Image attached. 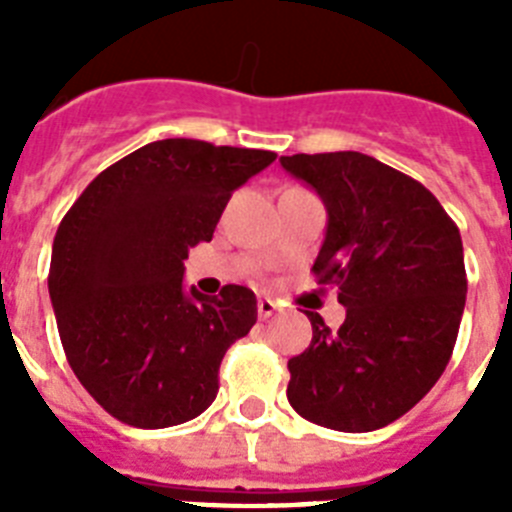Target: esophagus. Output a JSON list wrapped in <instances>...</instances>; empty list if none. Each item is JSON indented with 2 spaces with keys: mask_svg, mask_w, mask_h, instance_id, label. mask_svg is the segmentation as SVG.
<instances>
[{
  "mask_svg": "<svg viewBox=\"0 0 512 512\" xmlns=\"http://www.w3.org/2000/svg\"><path fill=\"white\" fill-rule=\"evenodd\" d=\"M279 312V305L274 300H269V297H261L259 300V318L261 320H269V318H274V315H277Z\"/></svg>",
  "mask_w": 512,
  "mask_h": 512,
  "instance_id": "34e87169",
  "label": "esophagus"
}]
</instances>
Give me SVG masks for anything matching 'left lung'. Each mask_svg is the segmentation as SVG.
<instances>
[{
    "label": "left lung",
    "mask_w": 512,
    "mask_h": 512,
    "mask_svg": "<svg viewBox=\"0 0 512 512\" xmlns=\"http://www.w3.org/2000/svg\"><path fill=\"white\" fill-rule=\"evenodd\" d=\"M279 161L328 210L312 271L346 307L336 333L307 312L312 341L287 364L289 405L333 431H377L415 408L454 354L467 302L459 228L413 176L364 153Z\"/></svg>",
    "instance_id": "8db88e82"
}]
</instances>
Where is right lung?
Segmentation results:
<instances>
[{"instance_id":"obj_1","label":"right lung","mask_w":512,"mask_h":512,"mask_svg":"<svg viewBox=\"0 0 512 512\" xmlns=\"http://www.w3.org/2000/svg\"><path fill=\"white\" fill-rule=\"evenodd\" d=\"M274 158L156 140L107 166L63 215L48 274L58 336L76 379L120 423L169 428L215 400L225 351L256 323V295L238 284L187 295L184 259Z\"/></svg>"}]
</instances>
